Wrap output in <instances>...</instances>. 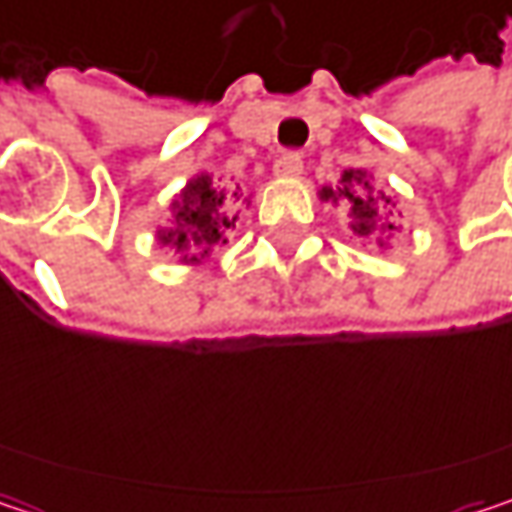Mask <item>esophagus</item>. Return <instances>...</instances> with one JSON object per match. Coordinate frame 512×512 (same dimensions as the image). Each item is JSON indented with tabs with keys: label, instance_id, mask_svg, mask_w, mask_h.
<instances>
[{
	"label": "esophagus",
	"instance_id": "obj_1",
	"mask_svg": "<svg viewBox=\"0 0 512 512\" xmlns=\"http://www.w3.org/2000/svg\"><path fill=\"white\" fill-rule=\"evenodd\" d=\"M302 159L299 156H284V159H278L275 165H272V171H275V177H299L302 174Z\"/></svg>",
	"mask_w": 512,
	"mask_h": 512
}]
</instances>
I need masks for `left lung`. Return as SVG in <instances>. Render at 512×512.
<instances>
[{
    "label": "left lung",
    "instance_id": "obj_1",
    "mask_svg": "<svg viewBox=\"0 0 512 512\" xmlns=\"http://www.w3.org/2000/svg\"><path fill=\"white\" fill-rule=\"evenodd\" d=\"M320 201L332 207H344L350 219V231L361 243H373L379 249L388 246V240L397 234L394 222V201L382 189H376L373 174L364 168H347L338 180V186H323Z\"/></svg>",
    "mask_w": 512,
    "mask_h": 512
}]
</instances>
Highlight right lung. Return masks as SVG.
<instances>
[{"label":"right lung","instance_id":"right-lung-1","mask_svg":"<svg viewBox=\"0 0 512 512\" xmlns=\"http://www.w3.org/2000/svg\"><path fill=\"white\" fill-rule=\"evenodd\" d=\"M240 204H249V198L240 195V186L201 171L174 195L168 222L156 228V246L171 252L183 266H201L228 243Z\"/></svg>","mask_w":512,"mask_h":512}]
</instances>
